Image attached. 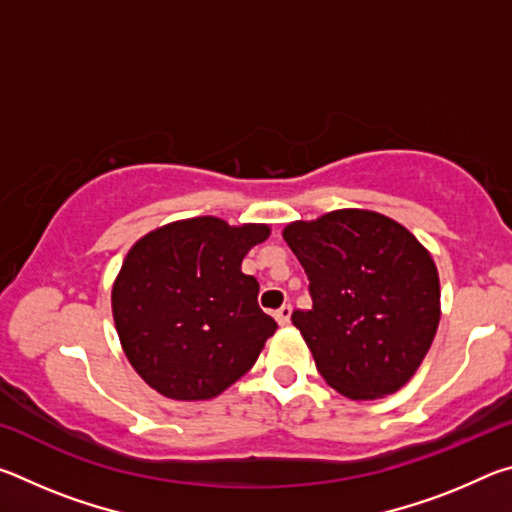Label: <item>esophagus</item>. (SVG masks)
<instances>
[{
	"mask_svg": "<svg viewBox=\"0 0 512 512\" xmlns=\"http://www.w3.org/2000/svg\"><path fill=\"white\" fill-rule=\"evenodd\" d=\"M291 311H293L291 305H282L280 309H277V311H275V320H277V323L287 325L289 320H291Z\"/></svg>",
	"mask_w": 512,
	"mask_h": 512,
	"instance_id": "1",
	"label": "esophagus"
}]
</instances>
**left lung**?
Segmentation results:
<instances>
[{
	"label": "left lung",
	"mask_w": 512,
	"mask_h": 512,
	"mask_svg": "<svg viewBox=\"0 0 512 512\" xmlns=\"http://www.w3.org/2000/svg\"><path fill=\"white\" fill-rule=\"evenodd\" d=\"M309 277V311H293L329 386L350 400L391 395L413 377L440 320L431 255L404 225L336 210L284 230Z\"/></svg>",
	"instance_id": "1"
}]
</instances>
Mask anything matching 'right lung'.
<instances>
[{"label":"right lung","mask_w":512,"mask_h":512,"mask_svg":"<svg viewBox=\"0 0 512 512\" xmlns=\"http://www.w3.org/2000/svg\"><path fill=\"white\" fill-rule=\"evenodd\" d=\"M268 225L230 228L214 216L178 221L137 241L112 287L128 361L171 400H210L253 368L277 323L241 273Z\"/></svg>","instance_id":"obj_1"}]
</instances>
